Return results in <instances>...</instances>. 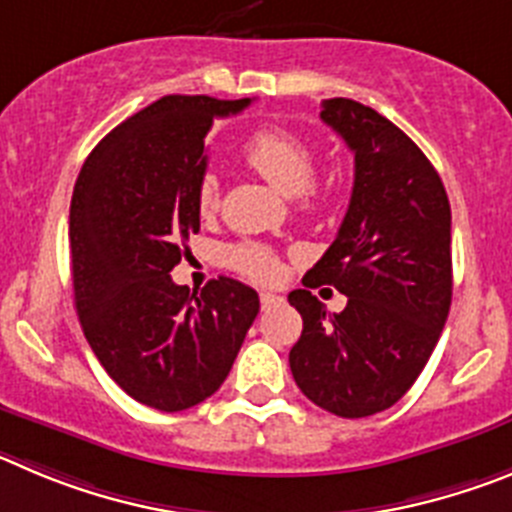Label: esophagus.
<instances>
[{"label": "esophagus", "mask_w": 512, "mask_h": 512, "mask_svg": "<svg viewBox=\"0 0 512 512\" xmlns=\"http://www.w3.org/2000/svg\"><path fill=\"white\" fill-rule=\"evenodd\" d=\"M275 303H280V298L275 296V293H260V306L262 308H270V306H275Z\"/></svg>", "instance_id": "1"}]
</instances>
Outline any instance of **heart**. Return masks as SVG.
<instances>
[{
	"instance_id": "obj_1",
	"label": "heart",
	"mask_w": 512,
	"mask_h": 512,
	"mask_svg": "<svg viewBox=\"0 0 512 512\" xmlns=\"http://www.w3.org/2000/svg\"><path fill=\"white\" fill-rule=\"evenodd\" d=\"M247 165L273 183L283 196H298L306 209H316L324 201V191L316 176V150L303 135L285 127H260L247 137L242 147ZM219 181L214 173H204L196 183V209L201 216H214L219 209ZM229 267L252 280L270 283L280 275V260L260 242H239L227 250Z\"/></svg>"
}]
</instances>
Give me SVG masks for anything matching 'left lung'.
<instances>
[{"label": "left lung", "instance_id": "8db88e82", "mask_svg": "<svg viewBox=\"0 0 512 512\" xmlns=\"http://www.w3.org/2000/svg\"><path fill=\"white\" fill-rule=\"evenodd\" d=\"M321 119L354 153V186L339 234L303 288L288 296L301 339L288 354L311 403L365 418L398 403L439 342L451 306V209L421 147L390 119L352 99L324 101ZM348 296L329 314L310 293Z\"/></svg>", "mask_w": 512, "mask_h": 512}]
</instances>
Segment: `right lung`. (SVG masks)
<instances>
[{
    "label": "right lung",
    "instance_id": "obj_1",
    "mask_svg": "<svg viewBox=\"0 0 512 512\" xmlns=\"http://www.w3.org/2000/svg\"><path fill=\"white\" fill-rule=\"evenodd\" d=\"M252 99L163 96L91 150L71 199L73 298L86 342L124 393L176 413L222 388L260 311L250 285L191 293L170 270L199 232L196 183L216 117Z\"/></svg>",
    "mask_w": 512,
    "mask_h": 512
}]
</instances>
